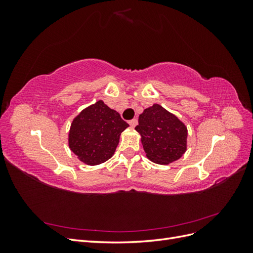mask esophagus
Wrapping results in <instances>:
<instances>
[{"label": "esophagus", "instance_id": "1", "mask_svg": "<svg viewBox=\"0 0 253 253\" xmlns=\"http://www.w3.org/2000/svg\"><path fill=\"white\" fill-rule=\"evenodd\" d=\"M128 125H129V126L131 127H135L136 126V125H137V119H132V120H129L128 121Z\"/></svg>", "mask_w": 253, "mask_h": 253}]
</instances>
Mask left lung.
<instances>
[{"label":"left lung","instance_id":"left-lung-1","mask_svg":"<svg viewBox=\"0 0 253 253\" xmlns=\"http://www.w3.org/2000/svg\"><path fill=\"white\" fill-rule=\"evenodd\" d=\"M135 129L141 136L147 157L156 164L173 163L186 152V126L159 104L145 109L139 115Z\"/></svg>","mask_w":253,"mask_h":253}]
</instances>
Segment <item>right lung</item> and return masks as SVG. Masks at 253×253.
Listing matches in <instances>:
<instances>
[{
    "label": "right lung",
    "instance_id": "right-lung-1",
    "mask_svg": "<svg viewBox=\"0 0 253 253\" xmlns=\"http://www.w3.org/2000/svg\"><path fill=\"white\" fill-rule=\"evenodd\" d=\"M127 126L119 113L97 101L74 119L68 136L70 149L84 164L104 163L113 156L119 136Z\"/></svg>",
    "mask_w": 253,
    "mask_h": 253
}]
</instances>
